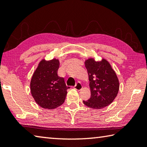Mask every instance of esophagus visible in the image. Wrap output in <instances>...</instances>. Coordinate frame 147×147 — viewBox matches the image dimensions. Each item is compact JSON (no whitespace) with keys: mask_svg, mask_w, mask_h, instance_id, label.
<instances>
[{"mask_svg":"<svg viewBox=\"0 0 147 147\" xmlns=\"http://www.w3.org/2000/svg\"><path fill=\"white\" fill-rule=\"evenodd\" d=\"M82 88H83V86L82 85V84H81L80 82H77L76 83V84L75 85V86H74V89L78 90V91L82 90Z\"/></svg>","mask_w":147,"mask_h":147,"instance_id":"34e87169","label":"esophagus"}]
</instances>
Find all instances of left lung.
<instances>
[{
    "mask_svg": "<svg viewBox=\"0 0 147 147\" xmlns=\"http://www.w3.org/2000/svg\"><path fill=\"white\" fill-rule=\"evenodd\" d=\"M84 63L89 76L91 96L83 103L92 109L105 108L117 96L120 86L117 75L105 59L96 61L92 57Z\"/></svg>",
    "mask_w": 147,
    "mask_h": 147,
    "instance_id": "left-lung-1",
    "label": "left lung"
}]
</instances>
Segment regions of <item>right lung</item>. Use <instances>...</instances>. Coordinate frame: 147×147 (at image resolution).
Masks as SVG:
<instances>
[{"label": "right lung", "mask_w": 147, "mask_h": 147, "mask_svg": "<svg viewBox=\"0 0 147 147\" xmlns=\"http://www.w3.org/2000/svg\"><path fill=\"white\" fill-rule=\"evenodd\" d=\"M59 61L41 60L31 78L30 89L32 97L42 108L53 109L64 103L70 88L63 78L57 75Z\"/></svg>", "instance_id": "right-lung-1"}]
</instances>
